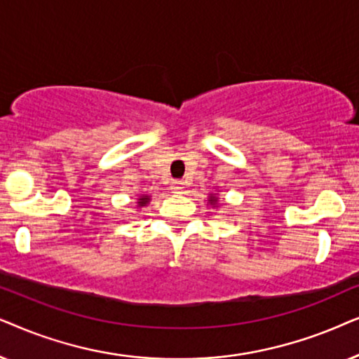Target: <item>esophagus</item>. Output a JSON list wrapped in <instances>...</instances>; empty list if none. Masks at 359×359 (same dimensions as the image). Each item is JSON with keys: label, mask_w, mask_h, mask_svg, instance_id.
Instances as JSON below:
<instances>
[{"label": "esophagus", "mask_w": 359, "mask_h": 359, "mask_svg": "<svg viewBox=\"0 0 359 359\" xmlns=\"http://www.w3.org/2000/svg\"><path fill=\"white\" fill-rule=\"evenodd\" d=\"M184 182L182 180H174V182H172V190H175V192H180V190L184 189Z\"/></svg>", "instance_id": "34e87169"}]
</instances>
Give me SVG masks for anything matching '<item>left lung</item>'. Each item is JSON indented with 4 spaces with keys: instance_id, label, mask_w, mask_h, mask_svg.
<instances>
[{
    "instance_id": "8db88e82",
    "label": "left lung",
    "mask_w": 359,
    "mask_h": 359,
    "mask_svg": "<svg viewBox=\"0 0 359 359\" xmlns=\"http://www.w3.org/2000/svg\"><path fill=\"white\" fill-rule=\"evenodd\" d=\"M210 202H213V203H215V202H217V198L212 197V198H210Z\"/></svg>"
}]
</instances>
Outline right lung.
<instances>
[{
	"instance_id": "1",
	"label": "right lung",
	"mask_w": 359,
	"mask_h": 359,
	"mask_svg": "<svg viewBox=\"0 0 359 359\" xmlns=\"http://www.w3.org/2000/svg\"><path fill=\"white\" fill-rule=\"evenodd\" d=\"M147 202H149V197H142V198H140V202H137V203H140V205H146Z\"/></svg>"
}]
</instances>
